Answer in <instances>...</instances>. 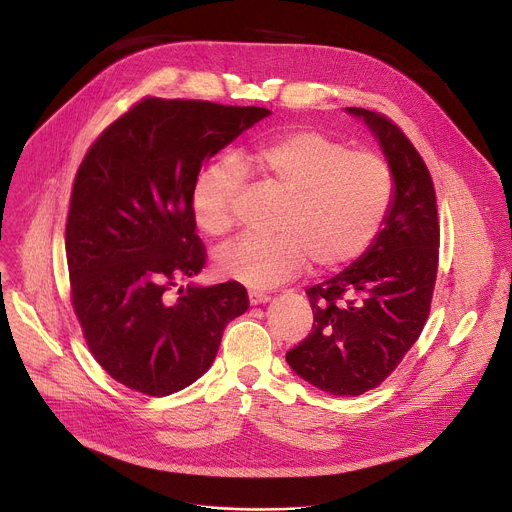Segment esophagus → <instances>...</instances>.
<instances>
[{"mask_svg":"<svg viewBox=\"0 0 512 512\" xmlns=\"http://www.w3.org/2000/svg\"><path fill=\"white\" fill-rule=\"evenodd\" d=\"M271 300V296H267V294H263V291H255V289H251L249 291V304L251 306H259V304H267Z\"/></svg>","mask_w":512,"mask_h":512,"instance_id":"1","label":"esophagus"}]
</instances>
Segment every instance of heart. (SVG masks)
<instances>
[{
    "label": "heart",
    "instance_id": "obj_1",
    "mask_svg": "<svg viewBox=\"0 0 512 512\" xmlns=\"http://www.w3.org/2000/svg\"><path fill=\"white\" fill-rule=\"evenodd\" d=\"M243 174L287 194L277 235L241 237L216 253L218 273L253 289L296 277L310 261L318 269H336L360 257L379 235L395 190L383 158L350 152L314 129L291 131L237 162L216 160L198 174L190 200L204 233L231 231Z\"/></svg>",
    "mask_w": 512,
    "mask_h": 512
}]
</instances>
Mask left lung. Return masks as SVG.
Segmentation results:
<instances>
[{"instance_id": "1", "label": "left lung", "mask_w": 512, "mask_h": 512, "mask_svg": "<svg viewBox=\"0 0 512 512\" xmlns=\"http://www.w3.org/2000/svg\"><path fill=\"white\" fill-rule=\"evenodd\" d=\"M346 113L379 141L393 172V202L369 249L306 291L314 326L285 354L298 377L336 397L381 385L415 344L429 316L440 247L433 182L413 143L385 115L360 107Z\"/></svg>"}]
</instances>
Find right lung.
Returning <instances> with one entry per match:
<instances>
[{"instance_id":"right-lung-1","label":"right lung","mask_w":512,"mask_h":512,"mask_svg":"<svg viewBox=\"0 0 512 512\" xmlns=\"http://www.w3.org/2000/svg\"><path fill=\"white\" fill-rule=\"evenodd\" d=\"M271 111L143 99L87 152L72 186L66 263L72 308L101 367L121 385L172 395L214 362L249 308L237 281L168 291L206 263L192 214L200 166Z\"/></svg>"}]
</instances>
